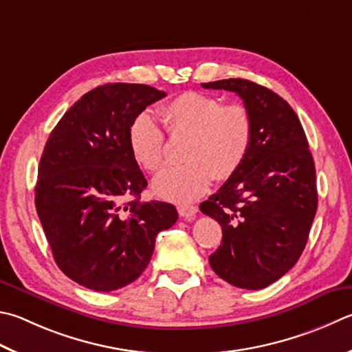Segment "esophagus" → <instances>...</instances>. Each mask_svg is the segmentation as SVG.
I'll return each mask as SVG.
<instances>
[{
	"instance_id": "1",
	"label": "esophagus",
	"mask_w": 352,
	"mask_h": 352,
	"mask_svg": "<svg viewBox=\"0 0 352 352\" xmlns=\"http://www.w3.org/2000/svg\"><path fill=\"white\" fill-rule=\"evenodd\" d=\"M197 212L198 208L192 206V204H182V206H178V214H180V217H183L184 220H194Z\"/></svg>"
}]
</instances>
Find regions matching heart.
I'll use <instances>...</instances> for the list:
<instances>
[{
  "label": "heart",
  "mask_w": 352,
  "mask_h": 352,
  "mask_svg": "<svg viewBox=\"0 0 352 352\" xmlns=\"http://www.w3.org/2000/svg\"><path fill=\"white\" fill-rule=\"evenodd\" d=\"M170 137H186V163L160 172L152 183L155 195L174 203H190L209 189L214 177L228 180L251 151L254 124L243 104H223L203 92H183L158 109ZM133 160L144 170L157 172L164 164V133L154 118L140 113L127 131Z\"/></svg>",
  "instance_id": "heart-1"
}]
</instances>
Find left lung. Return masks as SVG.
Segmentation results:
<instances>
[{
	"label": "left lung",
	"instance_id": "left-lung-1",
	"mask_svg": "<svg viewBox=\"0 0 352 352\" xmlns=\"http://www.w3.org/2000/svg\"><path fill=\"white\" fill-rule=\"evenodd\" d=\"M201 86L237 94L254 124L245 163L200 204L223 231L209 265L228 283L261 289L297 263L308 241L317 212L314 160L297 113L271 89L241 78Z\"/></svg>",
	"mask_w": 352,
	"mask_h": 352
}]
</instances>
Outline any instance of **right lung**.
<instances>
[{
    "mask_svg": "<svg viewBox=\"0 0 352 352\" xmlns=\"http://www.w3.org/2000/svg\"><path fill=\"white\" fill-rule=\"evenodd\" d=\"M166 97L148 85L109 82L82 95L50 132L38 168L35 206L60 270L109 292L149 265L158 232L174 226V204L142 201L148 186L127 131Z\"/></svg>",
    "mask_w": 352,
    "mask_h": 352,
    "instance_id": "obj_1",
    "label": "right lung"
}]
</instances>
